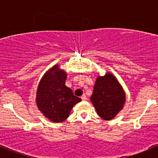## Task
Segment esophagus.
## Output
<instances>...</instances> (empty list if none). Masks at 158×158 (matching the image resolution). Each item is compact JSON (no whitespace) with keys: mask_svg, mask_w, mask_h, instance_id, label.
Instances as JSON below:
<instances>
[{"mask_svg":"<svg viewBox=\"0 0 158 158\" xmlns=\"http://www.w3.org/2000/svg\"><path fill=\"white\" fill-rule=\"evenodd\" d=\"M81 98L82 100H86V99H87V98H86V96H85V94L82 95L81 97Z\"/></svg>","mask_w":158,"mask_h":158,"instance_id":"esophagus-1","label":"esophagus"}]
</instances>
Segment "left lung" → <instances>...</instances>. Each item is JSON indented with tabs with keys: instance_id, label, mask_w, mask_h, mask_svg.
<instances>
[{
	"instance_id": "obj_1",
	"label": "left lung",
	"mask_w": 158,
	"mask_h": 158,
	"mask_svg": "<svg viewBox=\"0 0 158 158\" xmlns=\"http://www.w3.org/2000/svg\"><path fill=\"white\" fill-rule=\"evenodd\" d=\"M90 100L100 117L110 120L123 109L126 95L116 77L107 73L96 78Z\"/></svg>"
}]
</instances>
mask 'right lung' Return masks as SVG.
<instances>
[{
    "mask_svg": "<svg viewBox=\"0 0 158 158\" xmlns=\"http://www.w3.org/2000/svg\"><path fill=\"white\" fill-rule=\"evenodd\" d=\"M66 76V73L60 69L58 65H55L43 75L38 86V108L44 116L54 123L65 120L73 107L81 101L65 86Z\"/></svg>",
    "mask_w": 158,
    "mask_h": 158,
    "instance_id": "right-lung-1",
    "label": "right lung"
}]
</instances>
